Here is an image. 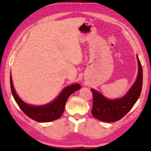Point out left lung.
<instances>
[{"label":"left lung","instance_id":"1","mask_svg":"<svg viewBox=\"0 0 151 151\" xmlns=\"http://www.w3.org/2000/svg\"><path fill=\"white\" fill-rule=\"evenodd\" d=\"M139 72L136 81L124 96L115 100H109L99 92L91 89L93 93L92 114L103 122H115L126 115L139 98L142 86V68L139 58Z\"/></svg>","mask_w":151,"mask_h":151}]
</instances>
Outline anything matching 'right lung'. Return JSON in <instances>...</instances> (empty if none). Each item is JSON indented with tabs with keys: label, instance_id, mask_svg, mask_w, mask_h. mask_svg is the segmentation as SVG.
I'll list each match as a JSON object with an SVG mask.
<instances>
[{
	"label": "right lung",
	"instance_id": "add662e5",
	"mask_svg": "<svg viewBox=\"0 0 151 151\" xmlns=\"http://www.w3.org/2000/svg\"><path fill=\"white\" fill-rule=\"evenodd\" d=\"M10 83H11L12 96L20 109L29 118L35 121L40 122H50L59 119L65 111V104L68 97L74 92L81 88V85L78 84H74L70 86H68L64 89L60 95L52 103L44 106H35L29 105L24 103L18 96L17 93H15L13 85H12L11 76H10Z\"/></svg>",
	"mask_w": 151,
	"mask_h": 151
}]
</instances>
